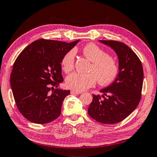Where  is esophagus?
Segmentation results:
<instances>
[{
    "label": "esophagus",
    "mask_w": 157,
    "mask_h": 157,
    "mask_svg": "<svg viewBox=\"0 0 157 157\" xmlns=\"http://www.w3.org/2000/svg\"><path fill=\"white\" fill-rule=\"evenodd\" d=\"M80 92L75 91H71V94H80Z\"/></svg>",
    "instance_id": "obj_1"
}]
</instances>
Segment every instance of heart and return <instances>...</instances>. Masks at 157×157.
<instances>
[{
    "instance_id": "b5f03b06",
    "label": "heart",
    "mask_w": 157,
    "mask_h": 157,
    "mask_svg": "<svg viewBox=\"0 0 157 157\" xmlns=\"http://www.w3.org/2000/svg\"><path fill=\"white\" fill-rule=\"evenodd\" d=\"M82 52L92 62L89 73H73L66 79L68 88L80 92L94 86L97 79L100 84L108 85L116 80L120 73V66L115 58L94 43L86 44ZM75 52L70 50L66 52L61 60V67L66 73L72 71L75 66Z\"/></svg>"
}]
</instances>
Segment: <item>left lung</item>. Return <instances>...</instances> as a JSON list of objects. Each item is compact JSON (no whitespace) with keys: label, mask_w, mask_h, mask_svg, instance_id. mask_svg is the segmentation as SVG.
<instances>
[{"label":"left lung","mask_w":157,"mask_h":157,"mask_svg":"<svg viewBox=\"0 0 157 157\" xmlns=\"http://www.w3.org/2000/svg\"><path fill=\"white\" fill-rule=\"evenodd\" d=\"M110 46L118 57L120 73L112 84L102 89L103 95L93 94L88 113L103 124L123 121L139 105L141 98L143 69L136 53L121 41L100 40Z\"/></svg>","instance_id":"obj_1"}]
</instances>
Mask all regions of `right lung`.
I'll return each mask as SVG.
<instances>
[{
  "label": "right lung",
  "mask_w": 157,
  "mask_h": 157,
  "mask_svg": "<svg viewBox=\"0 0 157 157\" xmlns=\"http://www.w3.org/2000/svg\"><path fill=\"white\" fill-rule=\"evenodd\" d=\"M78 42L40 39L16 59L10 85L18 111L28 121L45 124L59 116L63 101L70 94V90L55 89L63 81L61 60Z\"/></svg>",
  "instance_id": "obj_1"
}]
</instances>
